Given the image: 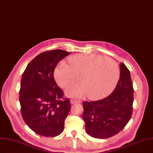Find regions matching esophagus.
<instances>
[{"mask_svg": "<svg viewBox=\"0 0 153 153\" xmlns=\"http://www.w3.org/2000/svg\"><path fill=\"white\" fill-rule=\"evenodd\" d=\"M71 103H80L81 101H80L79 100L77 99H71L70 100Z\"/></svg>", "mask_w": 153, "mask_h": 153, "instance_id": "esophagus-1", "label": "esophagus"}]
</instances>
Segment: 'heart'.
<instances>
[{"instance_id": "heart-1", "label": "heart", "mask_w": 153, "mask_h": 153, "mask_svg": "<svg viewBox=\"0 0 153 153\" xmlns=\"http://www.w3.org/2000/svg\"><path fill=\"white\" fill-rule=\"evenodd\" d=\"M62 62L54 70V78L62 88L74 83L80 75L82 83L69 87L66 95L71 97L88 96L99 100L108 96L114 90L120 78L118 64L110 58L95 54H77Z\"/></svg>"}]
</instances>
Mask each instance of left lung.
<instances>
[{"mask_svg": "<svg viewBox=\"0 0 153 153\" xmlns=\"http://www.w3.org/2000/svg\"><path fill=\"white\" fill-rule=\"evenodd\" d=\"M120 79L113 92L100 100L83 102V119L89 136L106 139L123 130L131 118L134 88L130 71L120 64Z\"/></svg>", "mask_w": 153, "mask_h": 153, "instance_id": "obj_1", "label": "left lung"}]
</instances>
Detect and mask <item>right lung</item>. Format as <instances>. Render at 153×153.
<instances>
[{
    "instance_id": "right-lung-1",
    "label": "right lung",
    "mask_w": 153,
    "mask_h": 153,
    "mask_svg": "<svg viewBox=\"0 0 153 153\" xmlns=\"http://www.w3.org/2000/svg\"><path fill=\"white\" fill-rule=\"evenodd\" d=\"M70 52L54 50L41 53L22 73L19 102L23 120L39 135L55 137L64 129L70 101L54 78L58 63Z\"/></svg>"
}]
</instances>
